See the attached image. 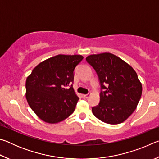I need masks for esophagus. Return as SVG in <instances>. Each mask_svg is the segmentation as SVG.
Listing matches in <instances>:
<instances>
[{"instance_id":"obj_1","label":"esophagus","mask_w":159,"mask_h":159,"mask_svg":"<svg viewBox=\"0 0 159 159\" xmlns=\"http://www.w3.org/2000/svg\"><path fill=\"white\" fill-rule=\"evenodd\" d=\"M91 95H92V94H91V93H88V94H86V95H84L83 96H84L85 98H88Z\"/></svg>"}]
</instances>
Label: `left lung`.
<instances>
[{
	"label": "left lung",
	"mask_w": 159,
	"mask_h": 159,
	"mask_svg": "<svg viewBox=\"0 0 159 159\" xmlns=\"http://www.w3.org/2000/svg\"><path fill=\"white\" fill-rule=\"evenodd\" d=\"M86 61L95 70L102 89L99 104L92 108L94 116L109 124L125 121L137 108L142 93L135 71L109 52L89 55Z\"/></svg>",
	"instance_id": "obj_1"
}]
</instances>
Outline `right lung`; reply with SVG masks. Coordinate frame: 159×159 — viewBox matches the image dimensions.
<instances>
[{
  "label": "right lung",
  "mask_w": 159,
  "mask_h": 159,
  "mask_svg": "<svg viewBox=\"0 0 159 159\" xmlns=\"http://www.w3.org/2000/svg\"><path fill=\"white\" fill-rule=\"evenodd\" d=\"M80 55H58L35 67L26 80V98L39 118L57 123L74 111L79 98L72 85L74 69L82 61Z\"/></svg>",
  "instance_id": "right-lung-1"
}]
</instances>
